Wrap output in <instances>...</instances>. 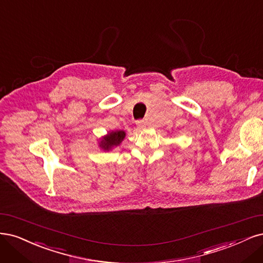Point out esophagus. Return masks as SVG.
<instances>
[{"instance_id": "34e87169", "label": "esophagus", "mask_w": 263, "mask_h": 263, "mask_svg": "<svg viewBox=\"0 0 263 263\" xmlns=\"http://www.w3.org/2000/svg\"><path fill=\"white\" fill-rule=\"evenodd\" d=\"M137 125H138L139 129H144L146 126V122L143 121V120H140V121L137 122Z\"/></svg>"}]
</instances>
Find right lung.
Instances as JSON below:
<instances>
[{"instance_id": "1", "label": "right lung", "mask_w": 263, "mask_h": 263, "mask_svg": "<svg viewBox=\"0 0 263 263\" xmlns=\"http://www.w3.org/2000/svg\"><path fill=\"white\" fill-rule=\"evenodd\" d=\"M125 138V132L123 130L109 131L104 137H101L98 142V146L103 151H111L112 148L119 146Z\"/></svg>"}]
</instances>
